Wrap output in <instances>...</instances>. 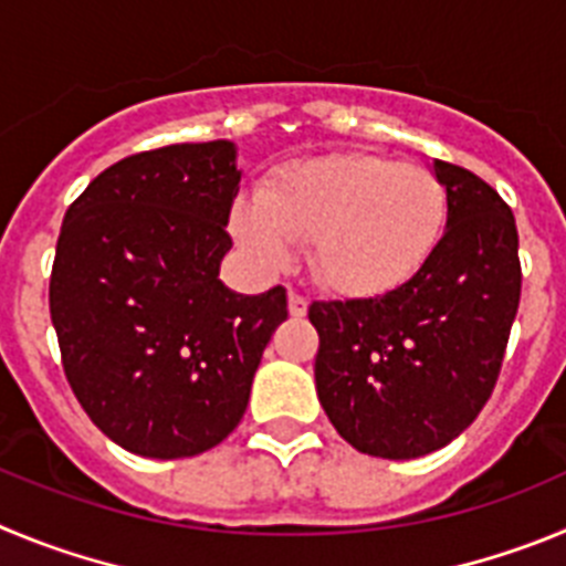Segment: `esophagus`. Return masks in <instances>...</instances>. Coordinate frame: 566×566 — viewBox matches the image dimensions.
Returning a JSON list of instances; mask_svg holds the SVG:
<instances>
[{
	"label": "esophagus",
	"instance_id": "obj_1",
	"mask_svg": "<svg viewBox=\"0 0 566 566\" xmlns=\"http://www.w3.org/2000/svg\"><path fill=\"white\" fill-rule=\"evenodd\" d=\"M307 307L310 302L304 298V295L290 293V315H293V318H304V315H307Z\"/></svg>",
	"mask_w": 566,
	"mask_h": 566
}]
</instances>
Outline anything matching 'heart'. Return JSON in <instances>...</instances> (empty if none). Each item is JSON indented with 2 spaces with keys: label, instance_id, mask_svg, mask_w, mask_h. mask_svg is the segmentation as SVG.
I'll return each instance as SVG.
<instances>
[{
  "label": "heart",
  "instance_id": "1",
  "mask_svg": "<svg viewBox=\"0 0 566 566\" xmlns=\"http://www.w3.org/2000/svg\"><path fill=\"white\" fill-rule=\"evenodd\" d=\"M446 222L434 171L364 151L290 163L231 211L233 237L259 268L284 271L295 242H310L318 282L346 298H378L420 276Z\"/></svg>",
  "mask_w": 566,
  "mask_h": 566
}]
</instances>
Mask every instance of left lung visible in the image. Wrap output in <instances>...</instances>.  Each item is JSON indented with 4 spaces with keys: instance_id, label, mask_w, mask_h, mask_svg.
<instances>
[{
    "instance_id": "obj_1",
    "label": "left lung",
    "mask_w": 566,
    "mask_h": 566,
    "mask_svg": "<svg viewBox=\"0 0 566 566\" xmlns=\"http://www.w3.org/2000/svg\"><path fill=\"white\" fill-rule=\"evenodd\" d=\"M448 191L442 242L395 293L313 302L315 389L360 454L415 460L460 437L496 386L522 295L507 202L473 171L434 160Z\"/></svg>"
}]
</instances>
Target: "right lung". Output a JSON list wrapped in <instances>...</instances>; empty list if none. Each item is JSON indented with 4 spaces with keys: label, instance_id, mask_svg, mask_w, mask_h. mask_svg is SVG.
<instances>
[{
    "label": "right lung",
    "instance_id": "right-lung-1",
    "mask_svg": "<svg viewBox=\"0 0 566 566\" xmlns=\"http://www.w3.org/2000/svg\"><path fill=\"white\" fill-rule=\"evenodd\" d=\"M231 140L140 151L67 208L50 276L61 364L90 420L132 454L220 446L248 409L287 290L220 282L239 195Z\"/></svg>",
    "mask_w": 566,
    "mask_h": 566
}]
</instances>
